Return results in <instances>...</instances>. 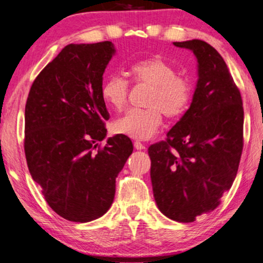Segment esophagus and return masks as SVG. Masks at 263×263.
Listing matches in <instances>:
<instances>
[{
  "label": "esophagus",
  "instance_id": "1",
  "mask_svg": "<svg viewBox=\"0 0 263 263\" xmlns=\"http://www.w3.org/2000/svg\"><path fill=\"white\" fill-rule=\"evenodd\" d=\"M135 148L137 149V150H144V149H145V145L143 144V143H141V142L136 141V142H135Z\"/></svg>",
  "mask_w": 263,
  "mask_h": 263
}]
</instances>
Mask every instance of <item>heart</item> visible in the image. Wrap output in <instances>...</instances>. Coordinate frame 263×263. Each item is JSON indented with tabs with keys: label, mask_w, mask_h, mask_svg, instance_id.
Here are the masks:
<instances>
[{
	"label": "heart",
	"mask_w": 263,
	"mask_h": 263,
	"mask_svg": "<svg viewBox=\"0 0 263 263\" xmlns=\"http://www.w3.org/2000/svg\"><path fill=\"white\" fill-rule=\"evenodd\" d=\"M128 76L137 84L150 86L145 104L148 108L129 109L114 122L118 134L146 141L156 134L162 124V113L167 118H178L186 110L191 99L187 79L177 76V71L161 58H150L129 67ZM101 96L107 106L124 109L128 96V82L120 76H110L101 86Z\"/></svg>",
	"instance_id": "b5f03b06"
}]
</instances>
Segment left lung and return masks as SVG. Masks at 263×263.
<instances>
[{"instance_id": "1", "label": "left lung", "mask_w": 263, "mask_h": 263, "mask_svg": "<svg viewBox=\"0 0 263 263\" xmlns=\"http://www.w3.org/2000/svg\"><path fill=\"white\" fill-rule=\"evenodd\" d=\"M197 59V84L190 108L149 146L150 178L160 212L178 222H192L220 204L232 186L243 150L244 110L226 62L199 40L174 42Z\"/></svg>"}]
</instances>
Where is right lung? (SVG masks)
Wrapping results in <instances>:
<instances>
[{
    "mask_svg": "<svg viewBox=\"0 0 263 263\" xmlns=\"http://www.w3.org/2000/svg\"><path fill=\"white\" fill-rule=\"evenodd\" d=\"M114 54L108 41L66 45L34 79L26 101L24 148L31 177L52 211L73 222L106 214L115 179L134 152L124 135L99 146L109 119L101 86Z\"/></svg>",
    "mask_w": 263,
    "mask_h": 263,
    "instance_id": "add662e5",
    "label": "right lung"
}]
</instances>
